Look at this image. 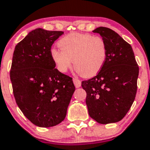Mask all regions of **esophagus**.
Returning <instances> with one entry per match:
<instances>
[{
    "mask_svg": "<svg viewBox=\"0 0 150 150\" xmlns=\"http://www.w3.org/2000/svg\"><path fill=\"white\" fill-rule=\"evenodd\" d=\"M73 83H74V84H75V86L76 88H79V87H81V81H80L79 79H78L77 78H73Z\"/></svg>",
    "mask_w": 150,
    "mask_h": 150,
    "instance_id": "34e87169",
    "label": "esophagus"
}]
</instances>
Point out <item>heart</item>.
Here are the masks:
<instances>
[{
	"label": "heart",
	"mask_w": 150,
	"mask_h": 150,
	"mask_svg": "<svg viewBox=\"0 0 150 150\" xmlns=\"http://www.w3.org/2000/svg\"><path fill=\"white\" fill-rule=\"evenodd\" d=\"M60 50L53 48L50 57L60 72H66L73 61L75 70L84 78L95 76L105 63L108 47L100 36L71 33L58 42Z\"/></svg>",
	"instance_id": "1"
}]
</instances>
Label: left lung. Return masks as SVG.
Wrapping results in <instances>:
<instances>
[{"mask_svg":"<svg viewBox=\"0 0 150 150\" xmlns=\"http://www.w3.org/2000/svg\"><path fill=\"white\" fill-rule=\"evenodd\" d=\"M93 32L105 41L107 58L99 73L81 86L90 117L100 124L115 123L124 118L134 101L139 68L132 47L118 33L105 27Z\"/></svg>","mask_w":150,"mask_h":150,"instance_id":"obj_1","label":"left lung"}]
</instances>
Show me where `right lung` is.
<instances>
[{"instance_id": "right-lung-1", "label": "right lung", "mask_w": 150, "mask_h": 150, "mask_svg": "<svg viewBox=\"0 0 150 150\" xmlns=\"http://www.w3.org/2000/svg\"><path fill=\"white\" fill-rule=\"evenodd\" d=\"M63 33L36 28L13 53L10 79L16 103L38 127H53L64 120L75 89L72 78L56 69L50 57L52 45Z\"/></svg>"}]
</instances>
